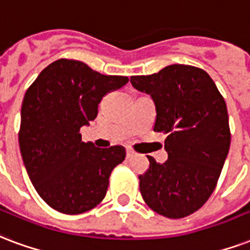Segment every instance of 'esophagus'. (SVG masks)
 Returning <instances> with one entry per match:
<instances>
[{
	"label": "esophagus",
	"instance_id": "34e87169",
	"mask_svg": "<svg viewBox=\"0 0 250 250\" xmlns=\"http://www.w3.org/2000/svg\"><path fill=\"white\" fill-rule=\"evenodd\" d=\"M125 155H127V158H132V156H134V151H132V149H127V151H125Z\"/></svg>",
	"mask_w": 250,
	"mask_h": 250
}]
</instances>
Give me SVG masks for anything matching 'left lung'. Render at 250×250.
<instances>
[{
	"mask_svg": "<svg viewBox=\"0 0 250 250\" xmlns=\"http://www.w3.org/2000/svg\"><path fill=\"white\" fill-rule=\"evenodd\" d=\"M131 84L155 103L153 131L167 135V162L148 156L140 193L156 213L182 219L201 208L217 184L230 146L227 104L201 68L169 64L152 75H132Z\"/></svg>",
	"mask_w": 250,
	"mask_h": 250,
	"instance_id": "8db88e82",
	"label": "left lung"
}]
</instances>
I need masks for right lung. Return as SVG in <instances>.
Instances as JSON below:
<instances>
[{"label":"right lung","mask_w":250,"mask_h":250,"mask_svg":"<svg viewBox=\"0 0 250 250\" xmlns=\"http://www.w3.org/2000/svg\"><path fill=\"white\" fill-rule=\"evenodd\" d=\"M127 77L103 75L74 59H58L27 88L18 134L22 160L38 195L58 212L83 213L106 196L112 169L123 162V146L98 148L82 142L107 92Z\"/></svg>","instance_id":"obj_1"}]
</instances>
